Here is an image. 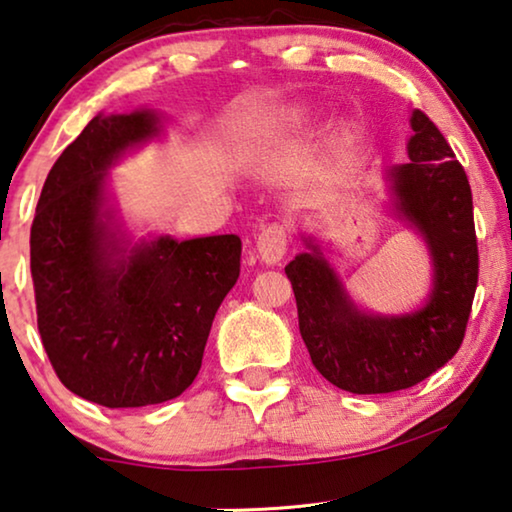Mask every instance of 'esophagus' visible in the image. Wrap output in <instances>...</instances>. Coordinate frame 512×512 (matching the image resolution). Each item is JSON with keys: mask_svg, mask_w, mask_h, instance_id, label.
Returning a JSON list of instances; mask_svg holds the SVG:
<instances>
[{"mask_svg": "<svg viewBox=\"0 0 512 512\" xmlns=\"http://www.w3.org/2000/svg\"><path fill=\"white\" fill-rule=\"evenodd\" d=\"M256 249L265 263L275 265L282 261L286 254V228L279 226V223H270V226H265L261 233H258Z\"/></svg>", "mask_w": 512, "mask_h": 512, "instance_id": "34e87169", "label": "esophagus"}]
</instances>
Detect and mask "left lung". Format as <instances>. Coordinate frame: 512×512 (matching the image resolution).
<instances>
[{
	"label": "left lung",
	"instance_id": "obj_1",
	"mask_svg": "<svg viewBox=\"0 0 512 512\" xmlns=\"http://www.w3.org/2000/svg\"><path fill=\"white\" fill-rule=\"evenodd\" d=\"M410 125V163L391 167L389 181L398 214L431 251L433 289L422 310L403 317L361 312L310 240L312 251L284 268L314 368L352 394L410 389L443 368L464 342L478 286V237L464 167L424 111H412Z\"/></svg>",
	"mask_w": 512,
	"mask_h": 512
}]
</instances>
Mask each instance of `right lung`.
I'll use <instances>...</instances> for the list:
<instances>
[{"label":"right lung","mask_w":512,"mask_h":512,"mask_svg":"<svg viewBox=\"0 0 512 512\" xmlns=\"http://www.w3.org/2000/svg\"><path fill=\"white\" fill-rule=\"evenodd\" d=\"M153 111L95 116L60 153L30 230L41 342L60 382L104 408L191 387L214 314L240 277L237 235L125 247L104 209L109 167L158 135Z\"/></svg>","instance_id":"obj_1"}]
</instances>
